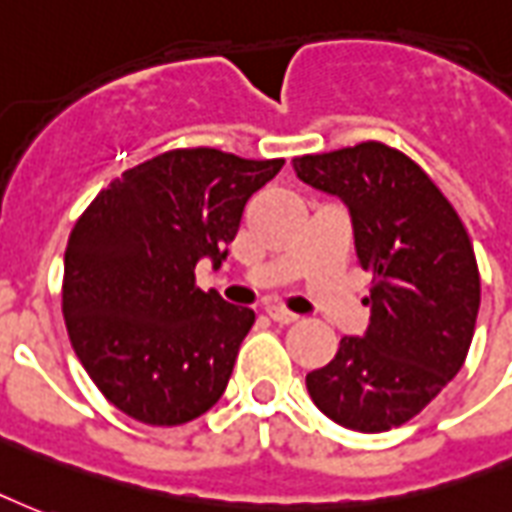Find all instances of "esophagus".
<instances>
[{"label":"esophagus","instance_id":"obj_1","mask_svg":"<svg viewBox=\"0 0 512 512\" xmlns=\"http://www.w3.org/2000/svg\"><path fill=\"white\" fill-rule=\"evenodd\" d=\"M266 314L271 317V320H274V323H279V325L298 323V314L287 312V309H282V306H268Z\"/></svg>","mask_w":512,"mask_h":512}]
</instances>
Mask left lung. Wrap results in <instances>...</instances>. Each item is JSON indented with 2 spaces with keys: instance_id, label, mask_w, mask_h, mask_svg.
<instances>
[{
  "instance_id": "1",
  "label": "left lung",
  "mask_w": 512,
  "mask_h": 512,
  "mask_svg": "<svg viewBox=\"0 0 512 512\" xmlns=\"http://www.w3.org/2000/svg\"><path fill=\"white\" fill-rule=\"evenodd\" d=\"M293 168L350 208L358 263L372 274L369 328L306 374L309 396L344 429H396L456 377L472 344L480 274L467 227L420 165L377 140L304 154Z\"/></svg>"
}]
</instances>
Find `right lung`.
Instances as JSON below:
<instances>
[{
	"label": "right lung",
	"mask_w": 512,
	"mask_h": 512,
	"mask_svg": "<svg viewBox=\"0 0 512 512\" xmlns=\"http://www.w3.org/2000/svg\"><path fill=\"white\" fill-rule=\"evenodd\" d=\"M285 160L173 149L124 170L75 222L62 312L102 396L149 426L200 418L225 393L255 312L195 285L236 238L246 200Z\"/></svg>",
	"instance_id": "right-lung-1"
}]
</instances>
